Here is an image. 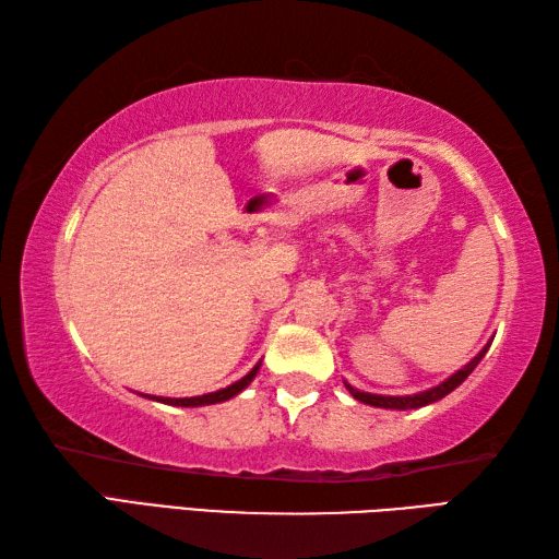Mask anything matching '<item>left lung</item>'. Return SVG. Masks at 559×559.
<instances>
[{"label":"left lung","mask_w":559,"mask_h":559,"mask_svg":"<svg viewBox=\"0 0 559 559\" xmlns=\"http://www.w3.org/2000/svg\"><path fill=\"white\" fill-rule=\"evenodd\" d=\"M490 343H492V341H490ZM490 343H488V346H485L468 365H463L461 370H456L449 379H444L442 384H437V386H432V389H425V391H420V394H411V396H382V394H367V391L353 389L348 382H343V384H346V389L350 391L353 399H358L360 403H367V406H374V408H394V411L423 408V406H427V403H435V401H439V399H444L447 394H451V391H454V389L463 382V379H466L473 370H476L478 362L485 358V353H488Z\"/></svg>","instance_id":"left-lung-1"}]
</instances>
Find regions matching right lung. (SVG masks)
Segmentation results:
<instances>
[{
  "label": "right lung",
  "mask_w": 559,
  "mask_h": 559,
  "mask_svg": "<svg viewBox=\"0 0 559 559\" xmlns=\"http://www.w3.org/2000/svg\"><path fill=\"white\" fill-rule=\"evenodd\" d=\"M261 362H257L252 370H249L242 379H237L235 384L225 386V389H218V391H211V394H204V396H192V399H163V396H151V394H141L146 399H153V401H160V403H168V406H182V408H197V406H211V403H221V401H228L233 396L240 394L242 389H247L249 384H252V379L257 377Z\"/></svg>",
  "instance_id": "1"
}]
</instances>
